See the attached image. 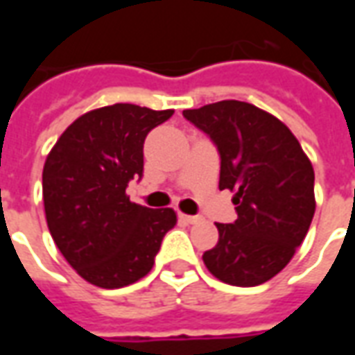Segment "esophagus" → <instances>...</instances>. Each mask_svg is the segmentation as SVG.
<instances>
[{"instance_id": "obj_1", "label": "esophagus", "mask_w": 355, "mask_h": 355, "mask_svg": "<svg viewBox=\"0 0 355 355\" xmlns=\"http://www.w3.org/2000/svg\"><path fill=\"white\" fill-rule=\"evenodd\" d=\"M180 220L186 224H193L200 220V216H193V215H184V213H180Z\"/></svg>"}]
</instances>
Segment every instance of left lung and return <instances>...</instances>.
I'll list each match as a JSON object with an SVG mask.
<instances>
[{
  "mask_svg": "<svg viewBox=\"0 0 355 355\" xmlns=\"http://www.w3.org/2000/svg\"><path fill=\"white\" fill-rule=\"evenodd\" d=\"M182 114L218 148V188L234 192L238 211L234 224L216 223L218 241L203 262L228 285H261L289 264L312 224V162L287 125L249 102L220 101Z\"/></svg>",
  "mask_w": 355,
  "mask_h": 355,
  "instance_id": "8db88e82",
  "label": "left lung"
}]
</instances>
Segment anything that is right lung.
Masks as SVG:
<instances>
[{
  "instance_id": "right-lung-1",
  "label": "right lung",
  "mask_w": 355,
  "mask_h": 355,
  "mask_svg": "<svg viewBox=\"0 0 355 355\" xmlns=\"http://www.w3.org/2000/svg\"><path fill=\"white\" fill-rule=\"evenodd\" d=\"M175 110L114 104L80 116L43 165L47 226L68 264L91 285L119 289L152 270L173 209H148L125 188L142 175L144 139Z\"/></svg>"
}]
</instances>
